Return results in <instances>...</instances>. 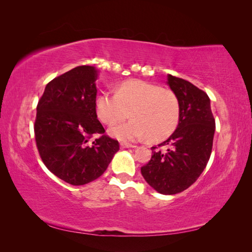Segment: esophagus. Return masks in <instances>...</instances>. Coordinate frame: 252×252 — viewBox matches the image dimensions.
<instances>
[{"label":"esophagus","instance_id":"esophagus-1","mask_svg":"<svg viewBox=\"0 0 252 252\" xmlns=\"http://www.w3.org/2000/svg\"><path fill=\"white\" fill-rule=\"evenodd\" d=\"M121 148H134V145L131 144H127V143H121Z\"/></svg>","mask_w":252,"mask_h":252}]
</instances>
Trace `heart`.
<instances>
[{
  "label": "heart",
  "mask_w": 252,
  "mask_h": 252,
  "mask_svg": "<svg viewBox=\"0 0 252 252\" xmlns=\"http://www.w3.org/2000/svg\"><path fill=\"white\" fill-rule=\"evenodd\" d=\"M97 117L112 125L129 117L132 120L109 129L113 138L123 142H135L149 138L164 140L175 130L180 120V102L170 88L141 80L121 84L117 94L103 93L96 97Z\"/></svg>",
  "instance_id": "b5f03b06"
}]
</instances>
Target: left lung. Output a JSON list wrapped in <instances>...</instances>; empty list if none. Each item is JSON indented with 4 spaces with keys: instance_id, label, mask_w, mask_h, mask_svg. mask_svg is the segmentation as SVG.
I'll return each mask as SVG.
<instances>
[{
    "instance_id": "obj_1",
    "label": "left lung",
    "mask_w": 252,
    "mask_h": 252,
    "mask_svg": "<svg viewBox=\"0 0 252 252\" xmlns=\"http://www.w3.org/2000/svg\"><path fill=\"white\" fill-rule=\"evenodd\" d=\"M171 90L180 102V120L175 131L158 147H152L150 161L141 168L148 184L162 194L184 191L199 179L212 150L216 121L210 98L190 82L168 74Z\"/></svg>"
}]
</instances>
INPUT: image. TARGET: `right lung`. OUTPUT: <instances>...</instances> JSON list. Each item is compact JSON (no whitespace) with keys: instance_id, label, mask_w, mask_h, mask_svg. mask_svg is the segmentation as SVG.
Here are the masks:
<instances>
[{"instance_id":"obj_1","label":"right lung","mask_w":252,"mask_h":252,"mask_svg":"<svg viewBox=\"0 0 252 252\" xmlns=\"http://www.w3.org/2000/svg\"><path fill=\"white\" fill-rule=\"evenodd\" d=\"M96 77L94 66L75 67L50 81L36 106L33 128L42 161L74 186L100 178L120 149L97 120ZM94 134L100 136L90 143Z\"/></svg>"}]
</instances>
